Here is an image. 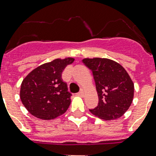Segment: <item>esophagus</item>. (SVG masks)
Here are the masks:
<instances>
[{
    "label": "esophagus",
    "instance_id": "34e87169",
    "mask_svg": "<svg viewBox=\"0 0 156 156\" xmlns=\"http://www.w3.org/2000/svg\"><path fill=\"white\" fill-rule=\"evenodd\" d=\"M78 95H79V96H83V95H84V90H81L78 93Z\"/></svg>",
    "mask_w": 156,
    "mask_h": 156
}]
</instances>
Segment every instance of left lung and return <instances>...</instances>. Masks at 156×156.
Instances as JSON below:
<instances>
[{"instance_id":"obj_1","label":"left lung","mask_w":156,"mask_h":156,"mask_svg":"<svg viewBox=\"0 0 156 156\" xmlns=\"http://www.w3.org/2000/svg\"><path fill=\"white\" fill-rule=\"evenodd\" d=\"M95 79L99 104L90 109L99 118L111 121L120 118L130 107L133 99V81L122 66L107 58H85Z\"/></svg>"}]
</instances>
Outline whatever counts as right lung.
Here are the masks:
<instances>
[{
	"mask_svg": "<svg viewBox=\"0 0 156 156\" xmlns=\"http://www.w3.org/2000/svg\"><path fill=\"white\" fill-rule=\"evenodd\" d=\"M73 61L72 57L55 59L38 66L26 76L21 84L20 99L31 115L47 121L67 111L71 94L61 73Z\"/></svg>",
	"mask_w": 156,
	"mask_h": 156,
	"instance_id": "right-lung-1",
	"label": "right lung"
}]
</instances>
